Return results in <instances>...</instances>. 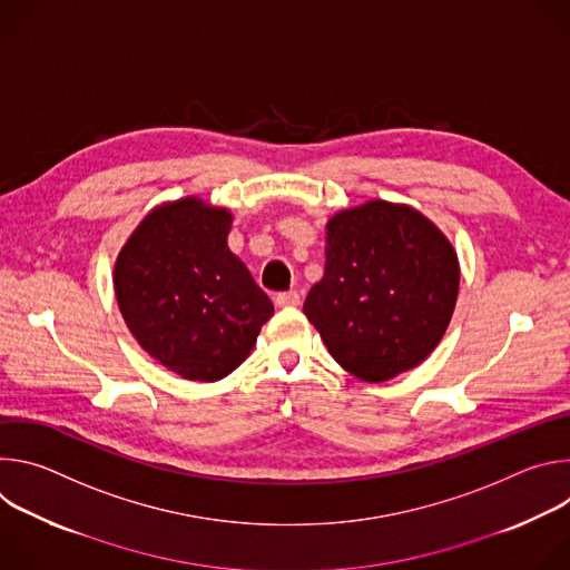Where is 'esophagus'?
I'll use <instances>...</instances> for the list:
<instances>
[{
  "mask_svg": "<svg viewBox=\"0 0 570 570\" xmlns=\"http://www.w3.org/2000/svg\"><path fill=\"white\" fill-rule=\"evenodd\" d=\"M275 302H277V306H299L302 297L297 291H288V293H279Z\"/></svg>",
  "mask_w": 570,
  "mask_h": 570,
  "instance_id": "esophagus-1",
  "label": "esophagus"
}]
</instances>
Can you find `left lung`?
Masks as SVG:
<instances>
[{
	"instance_id": "obj_1",
	"label": "left lung",
	"mask_w": 570,
	"mask_h": 570,
	"mask_svg": "<svg viewBox=\"0 0 570 570\" xmlns=\"http://www.w3.org/2000/svg\"><path fill=\"white\" fill-rule=\"evenodd\" d=\"M324 257L304 313L341 367L381 383L429 358L460 288L455 248L433 220L367 200L330 218Z\"/></svg>"
}]
</instances>
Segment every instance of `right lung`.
Masks as SVG:
<instances>
[{
  "instance_id": "right-lung-1",
  "label": "right lung",
  "mask_w": 570,
  "mask_h": 570,
  "mask_svg": "<svg viewBox=\"0 0 570 570\" xmlns=\"http://www.w3.org/2000/svg\"><path fill=\"white\" fill-rule=\"evenodd\" d=\"M232 212L198 196L161 203L115 262V295L135 341L167 370L212 383L234 372L275 313L229 248Z\"/></svg>"
}]
</instances>
